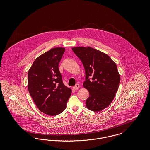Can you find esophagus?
Returning a JSON list of instances; mask_svg holds the SVG:
<instances>
[{"label": "esophagus", "mask_w": 150, "mask_h": 150, "mask_svg": "<svg viewBox=\"0 0 150 150\" xmlns=\"http://www.w3.org/2000/svg\"><path fill=\"white\" fill-rule=\"evenodd\" d=\"M73 88V89L74 90H77V89H78L80 88V86L79 84H76V86H74Z\"/></svg>", "instance_id": "obj_1"}]
</instances>
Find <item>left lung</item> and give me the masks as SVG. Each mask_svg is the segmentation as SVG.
<instances>
[{
  "label": "left lung",
  "mask_w": 150,
  "mask_h": 150,
  "mask_svg": "<svg viewBox=\"0 0 150 150\" xmlns=\"http://www.w3.org/2000/svg\"><path fill=\"white\" fill-rule=\"evenodd\" d=\"M72 50L86 71L83 86L89 93L86 106L100 111L111 104L118 89L120 75L117 64L106 54L90 47H76Z\"/></svg>",
  "instance_id": "8db88e82"
}]
</instances>
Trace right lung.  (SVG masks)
I'll use <instances>...</instances> for the list:
<instances>
[{"label": "right lung", "instance_id": "add662e5", "mask_svg": "<svg viewBox=\"0 0 150 150\" xmlns=\"http://www.w3.org/2000/svg\"><path fill=\"white\" fill-rule=\"evenodd\" d=\"M65 48L56 47L38 57L28 73V88L38 108L50 116L62 112L71 89L64 86L58 64Z\"/></svg>", "mask_w": 150, "mask_h": 150}]
</instances>
